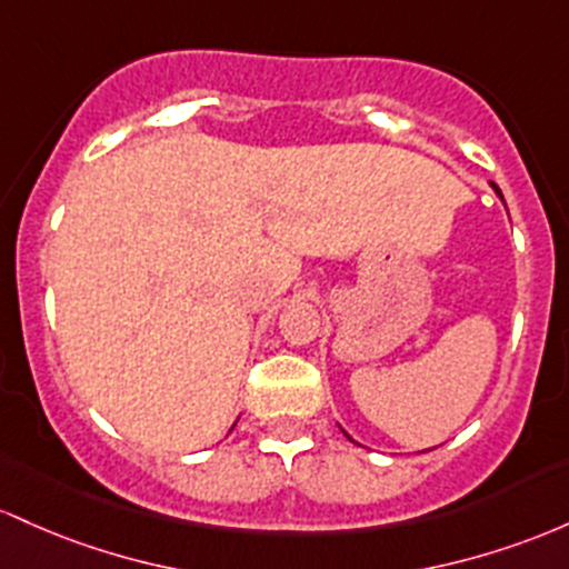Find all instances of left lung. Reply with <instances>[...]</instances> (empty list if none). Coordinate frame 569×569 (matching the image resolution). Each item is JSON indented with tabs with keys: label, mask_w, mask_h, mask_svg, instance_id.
<instances>
[{
	"label": "left lung",
	"mask_w": 569,
	"mask_h": 569,
	"mask_svg": "<svg viewBox=\"0 0 569 569\" xmlns=\"http://www.w3.org/2000/svg\"><path fill=\"white\" fill-rule=\"evenodd\" d=\"M491 188H495V193H497V196H500V199H502V193H500V188H497V184H495V182H491ZM347 438H349V436H347Z\"/></svg>",
	"instance_id": "8db88e82"
}]
</instances>
